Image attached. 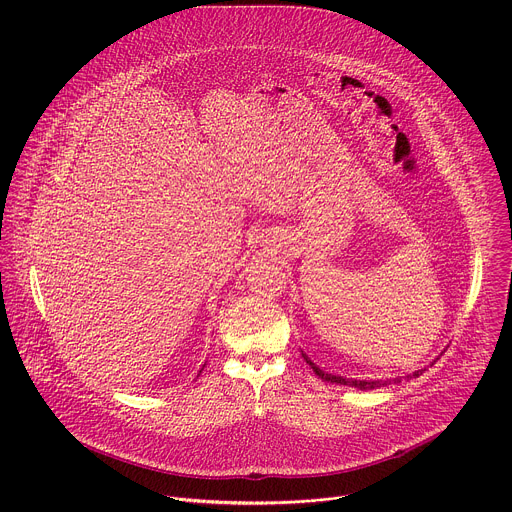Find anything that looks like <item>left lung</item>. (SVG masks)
<instances>
[{"mask_svg":"<svg viewBox=\"0 0 512 512\" xmlns=\"http://www.w3.org/2000/svg\"><path fill=\"white\" fill-rule=\"evenodd\" d=\"M305 357V361H307V365L315 371V375L317 377H321L323 381H329V383H335V385H347V387H355V389H377V387H387V385H391V381H355V379H345V377H337V375H329V373H325V371H321L307 355H303ZM423 371H417V373H413V377H419Z\"/></svg>","mask_w":512,"mask_h":512,"instance_id":"8db88e82","label":"left lung"}]
</instances>
